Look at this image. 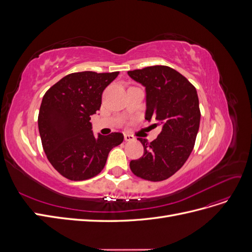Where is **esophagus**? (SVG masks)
<instances>
[{"instance_id": "obj_1", "label": "esophagus", "mask_w": 252, "mask_h": 252, "mask_svg": "<svg viewBox=\"0 0 252 252\" xmlns=\"http://www.w3.org/2000/svg\"><path fill=\"white\" fill-rule=\"evenodd\" d=\"M124 139H125L126 142H130V141H133V140H134V136L131 135V134L125 133V134H124Z\"/></svg>"}]
</instances>
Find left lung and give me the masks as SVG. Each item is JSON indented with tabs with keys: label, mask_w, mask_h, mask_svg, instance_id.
Instances as JSON below:
<instances>
[{
	"label": "left lung",
	"mask_w": 252,
	"mask_h": 252,
	"mask_svg": "<svg viewBox=\"0 0 252 252\" xmlns=\"http://www.w3.org/2000/svg\"><path fill=\"white\" fill-rule=\"evenodd\" d=\"M128 75L146 90L145 119L156 120V127L162 126L155 141L138 139L144 155L132 159L130 169L141 179L164 181L185 164L193 149L201 120L196 89L168 66L145 67L128 71Z\"/></svg>",
	"instance_id": "8db88e82"
}]
</instances>
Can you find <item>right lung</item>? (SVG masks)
I'll return each mask as SVG.
<instances>
[{
	"label": "right lung",
	"mask_w": 252,
	"mask_h": 252,
	"mask_svg": "<svg viewBox=\"0 0 252 252\" xmlns=\"http://www.w3.org/2000/svg\"><path fill=\"white\" fill-rule=\"evenodd\" d=\"M120 72H74L44 94L37 125L50 164L68 180L84 181L100 173L110 150L124 140L121 132L94 136L90 116L100 110L104 89Z\"/></svg>",
	"instance_id": "1"
}]
</instances>
